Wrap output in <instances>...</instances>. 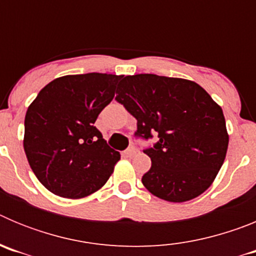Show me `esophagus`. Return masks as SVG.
Returning a JSON list of instances; mask_svg holds the SVG:
<instances>
[{
	"label": "esophagus",
	"instance_id": "34e87169",
	"mask_svg": "<svg viewBox=\"0 0 256 256\" xmlns=\"http://www.w3.org/2000/svg\"><path fill=\"white\" fill-rule=\"evenodd\" d=\"M136 154H137V150H136L134 148H128V150H126V155L130 156V158L134 156Z\"/></svg>",
	"mask_w": 256,
	"mask_h": 256
}]
</instances>
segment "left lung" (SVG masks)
<instances>
[{"label": "left lung", "mask_w": 256, "mask_h": 256, "mask_svg": "<svg viewBox=\"0 0 256 256\" xmlns=\"http://www.w3.org/2000/svg\"><path fill=\"white\" fill-rule=\"evenodd\" d=\"M115 100L137 119V138L158 142L144 152L151 168L142 183L156 198L183 202L216 180L226 159L228 133L222 108L198 83L156 74L126 76Z\"/></svg>", "instance_id": "obj_1"}]
</instances>
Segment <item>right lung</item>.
Masks as SVG:
<instances>
[{
  "instance_id": "right-lung-1",
  "label": "right lung",
  "mask_w": 256,
  "mask_h": 256,
  "mask_svg": "<svg viewBox=\"0 0 256 256\" xmlns=\"http://www.w3.org/2000/svg\"><path fill=\"white\" fill-rule=\"evenodd\" d=\"M123 76L76 74L54 79L26 110L24 151L32 170L55 195L80 198L108 182L120 154L106 144L97 116Z\"/></svg>"
}]
</instances>
